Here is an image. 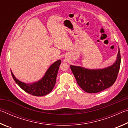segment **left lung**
I'll use <instances>...</instances> for the list:
<instances>
[{
	"instance_id": "left-lung-1",
	"label": "left lung",
	"mask_w": 128,
	"mask_h": 128,
	"mask_svg": "<svg viewBox=\"0 0 128 128\" xmlns=\"http://www.w3.org/2000/svg\"><path fill=\"white\" fill-rule=\"evenodd\" d=\"M116 62L103 69H90L70 65V69L80 87L85 92L96 93L106 89L114 83L121 63L119 47Z\"/></svg>"
}]
</instances>
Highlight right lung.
Instances as JSON below:
<instances>
[{
  "label": "right lung",
  "mask_w": 128,
  "mask_h": 128,
  "mask_svg": "<svg viewBox=\"0 0 128 128\" xmlns=\"http://www.w3.org/2000/svg\"><path fill=\"white\" fill-rule=\"evenodd\" d=\"M60 64V60L54 62L47 69L42 78L31 84L20 81L16 78L12 70H10V72L14 81L23 90L34 96H42L48 94L53 90Z\"/></svg>",
  "instance_id": "obj_1"
}]
</instances>
